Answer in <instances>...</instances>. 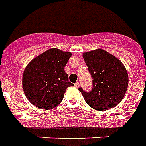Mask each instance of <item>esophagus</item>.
Listing matches in <instances>:
<instances>
[{
	"instance_id": "34e87169",
	"label": "esophagus",
	"mask_w": 146,
	"mask_h": 146,
	"mask_svg": "<svg viewBox=\"0 0 146 146\" xmlns=\"http://www.w3.org/2000/svg\"><path fill=\"white\" fill-rule=\"evenodd\" d=\"M79 84H80V83H79V82H75V86H76V87H78V86H79Z\"/></svg>"
}]
</instances>
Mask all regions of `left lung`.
I'll return each mask as SVG.
<instances>
[{"instance_id":"left-lung-1","label":"left lung","mask_w":146,"mask_h":146,"mask_svg":"<svg viewBox=\"0 0 146 146\" xmlns=\"http://www.w3.org/2000/svg\"><path fill=\"white\" fill-rule=\"evenodd\" d=\"M82 56L93 78L91 92L78 89L86 102L98 111L115 107L127 90L128 73L123 64L101 48L86 52Z\"/></svg>"}]
</instances>
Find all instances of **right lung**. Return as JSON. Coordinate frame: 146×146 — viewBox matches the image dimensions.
<instances>
[{
	"label": "right lung",
	"mask_w": 146,
	"mask_h": 146,
	"mask_svg": "<svg viewBox=\"0 0 146 146\" xmlns=\"http://www.w3.org/2000/svg\"><path fill=\"white\" fill-rule=\"evenodd\" d=\"M71 52L50 48L32 60L23 74V90L28 101L45 110L56 107L63 100L68 86L64 67Z\"/></svg>",
	"instance_id": "right-lung-1"
}]
</instances>
